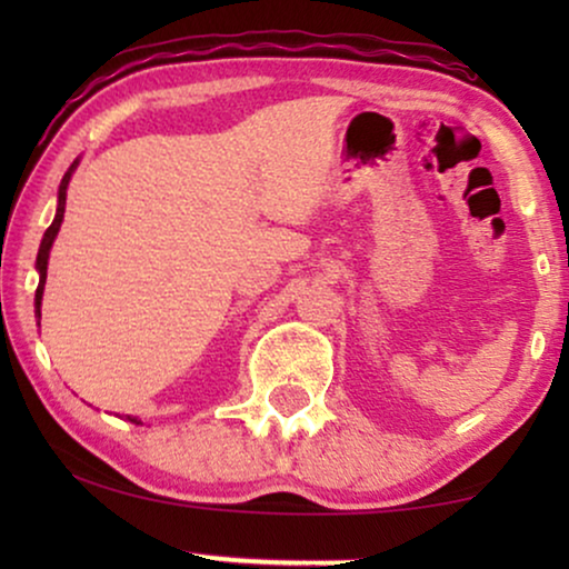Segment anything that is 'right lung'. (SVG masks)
Returning a JSON list of instances; mask_svg holds the SVG:
<instances>
[{
	"label": "right lung",
	"mask_w": 569,
	"mask_h": 569,
	"mask_svg": "<svg viewBox=\"0 0 569 569\" xmlns=\"http://www.w3.org/2000/svg\"><path fill=\"white\" fill-rule=\"evenodd\" d=\"M80 166V160H74L69 170L61 178L59 183V204H57V214H53V222L49 224V230L43 232V240H41V248H38V259H36V269H38V290H36V316L41 318V300H43V284H46V269H49V253H51V246L53 240L59 236V228H61V220H64V207H67V189H69V181H72V173ZM129 422L134 425H142V419L137 417H129Z\"/></svg>",
	"instance_id": "add662e5"
}]
</instances>
